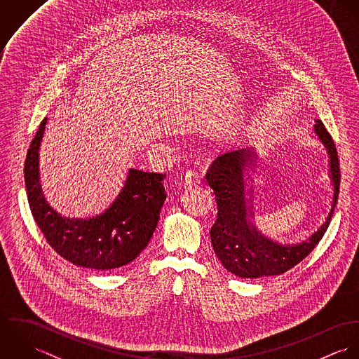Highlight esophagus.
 Instances as JSON below:
<instances>
[{"label": "esophagus", "mask_w": 359, "mask_h": 359, "mask_svg": "<svg viewBox=\"0 0 359 359\" xmlns=\"http://www.w3.org/2000/svg\"><path fill=\"white\" fill-rule=\"evenodd\" d=\"M199 180H201L199 172L195 171V170H189V171H187V174H185L184 178H182V187H184V188L196 187V185L199 184Z\"/></svg>", "instance_id": "1"}]
</instances>
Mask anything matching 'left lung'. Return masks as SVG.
<instances>
[{"label": "left lung", "instance_id": "1", "mask_svg": "<svg viewBox=\"0 0 359 359\" xmlns=\"http://www.w3.org/2000/svg\"><path fill=\"white\" fill-rule=\"evenodd\" d=\"M313 130L329 156L333 199L325 222L300 243L282 245L264 236L253 224V189H246V187L253 181L249 171H256L255 148L221 154L210 165L205 178L215 194L218 208L217 221L210 231L211 245L224 268L231 273L243 279L280 275L303 261L325 235L337 205L340 168L334 142L323 123L316 120Z\"/></svg>", "mask_w": 359, "mask_h": 359}]
</instances>
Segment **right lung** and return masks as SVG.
<instances>
[{"label": "right lung", "instance_id": "1", "mask_svg": "<svg viewBox=\"0 0 359 359\" xmlns=\"http://www.w3.org/2000/svg\"><path fill=\"white\" fill-rule=\"evenodd\" d=\"M47 117L41 121L25 161V184L32 214L52 249L77 266L110 271L134 261L148 246L165 201V175L130 168L124 187L101 214L63 217L44 198L39 151Z\"/></svg>", "mask_w": 359, "mask_h": 359}]
</instances>
